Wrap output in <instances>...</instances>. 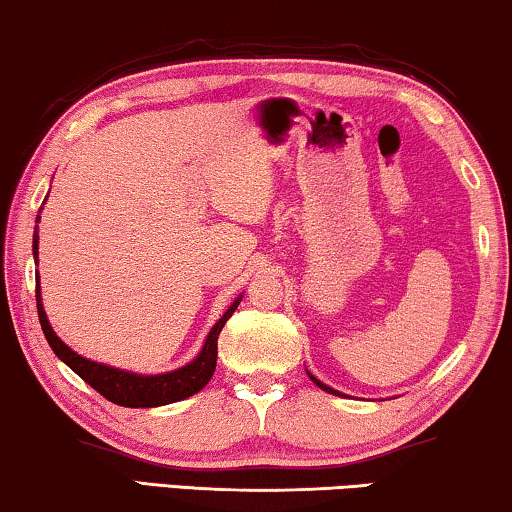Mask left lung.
Wrapping results in <instances>:
<instances>
[{
	"mask_svg": "<svg viewBox=\"0 0 512 512\" xmlns=\"http://www.w3.org/2000/svg\"><path fill=\"white\" fill-rule=\"evenodd\" d=\"M305 372H308V370H305ZM308 377L312 379V381H315V384L319 386V388H322V391H326V393H331V395H340V398H347V395H342L340 391H335V388H331V386H326V384H322V381H319L315 375H312V372H308Z\"/></svg>",
	"mask_w": 512,
	"mask_h": 512,
	"instance_id": "left-lung-1",
	"label": "left lung"
}]
</instances>
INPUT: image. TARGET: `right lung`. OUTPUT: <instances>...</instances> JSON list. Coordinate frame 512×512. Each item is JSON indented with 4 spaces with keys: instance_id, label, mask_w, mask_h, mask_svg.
<instances>
[{
    "instance_id": "obj_1",
    "label": "right lung",
    "mask_w": 512,
    "mask_h": 512,
    "mask_svg": "<svg viewBox=\"0 0 512 512\" xmlns=\"http://www.w3.org/2000/svg\"><path fill=\"white\" fill-rule=\"evenodd\" d=\"M38 220H41V216H36V223ZM32 250H34V259L38 262V232H34ZM241 299L243 294L236 296L230 308L225 310V315L211 326L200 354H197L193 361L181 365L177 370L160 372V375H140V372L112 368V365L91 361V358H85L78 352H73L64 340H59V335L50 326L48 315H45L43 310L41 287L36 285L38 319H41V329H43L45 340H48V345L52 347V352H55L57 358H61V361H64L75 375L85 379L91 388H96L105 400L119 404V407H135V409L163 407V404L186 400L209 384V379L213 377V370H216L218 335L223 331L227 319L232 317V312L239 308Z\"/></svg>"
}]
</instances>
